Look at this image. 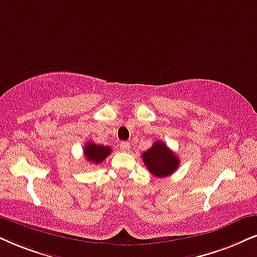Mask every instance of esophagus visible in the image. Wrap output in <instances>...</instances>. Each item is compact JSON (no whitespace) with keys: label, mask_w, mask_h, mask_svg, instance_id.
<instances>
[{"label":"esophagus","mask_w":257,"mask_h":257,"mask_svg":"<svg viewBox=\"0 0 257 257\" xmlns=\"http://www.w3.org/2000/svg\"><path fill=\"white\" fill-rule=\"evenodd\" d=\"M119 149H121L122 152H128L129 149H131V144H129V142L123 141L119 144Z\"/></svg>","instance_id":"obj_1"}]
</instances>
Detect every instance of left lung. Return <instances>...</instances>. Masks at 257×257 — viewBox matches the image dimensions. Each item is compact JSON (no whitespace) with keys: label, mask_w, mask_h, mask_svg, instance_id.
Wrapping results in <instances>:
<instances>
[{"label":"left lung","mask_w":257,"mask_h":257,"mask_svg":"<svg viewBox=\"0 0 257 257\" xmlns=\"http://www.w3.org/2000/svg\"><path fill=\"white\" fill-rule=\"evenodd\" d=\"M146 167L158 178L168 177L179 167L180 160L162 141H157L142 154Z\"/></svg>","instance_id":"left-lung-1"}]
</instances>
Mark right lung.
Segmentation results:
<instances>
[{
    "instance_id": "right-lung-1",
    "label": "right lung",
    "mask_w": 257,
    "mask_h": 257,
    "mask_svg": "<svg viewBox=\"0 0 257 257\" xmlns=\"http://www.w3.org/2000/svg\"><path fill=\"white\" fill-rule=\"evenodd\" d=\"M110 153H111V148L108 147V146L96 145L91 141L84 146V157L95 165H98L102 161H104L106 157H109Z\"/></svg>"
}]
</instances>
